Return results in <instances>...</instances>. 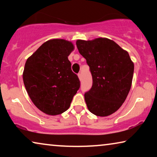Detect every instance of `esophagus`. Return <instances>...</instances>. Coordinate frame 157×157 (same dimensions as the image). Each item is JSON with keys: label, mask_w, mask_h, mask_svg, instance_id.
Here are the masks:
<instances>
[{"label": "esophagus", "mask_w": 157, "mask_h": 157, "mask_svg": "<svg viewBox=\"0 0 157 157\" xmlns=\"http://www.w3.org/2000/svg\"><path fill=\"white\" fill-rule=\"evenodd\" d=\"M78 78L79 79V80H82V75H81V73H78Z\"/></svg>", "instance_id": "34e87169"}]
</instances>
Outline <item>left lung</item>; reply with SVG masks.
Returning <instances> with one entry per match:
<instances>
[{"label":"left lung","instance_id":"obj_1","mask_svg":"<svg viewBox=\"0 0 157 157\" xmlns=\"http://www.w3.org/2000/svg\"><path fill=\"white\" fill-rule=\"evenodd\" d=\"M76 45L93 79L92 87L84 94L87 107L95 116H109L121 107L129 94L134 63L126 50L107 38L78 40Z\"/></svg>","mask_w":157,"mask_h":157}]
</instances>
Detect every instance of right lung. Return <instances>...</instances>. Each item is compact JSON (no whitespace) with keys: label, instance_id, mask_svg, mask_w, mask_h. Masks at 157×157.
Masks as SVG:
<instances>
[{"label":"right lung","instance_id":"add662e5","mask_svg":"<svg viewBox=\"0 0 157 157\" xmlns=\"http://www.w3.org/2000/svg\"><path fill=\"white\" fill-rule=\"evenodd\" d=\"M74 49L64 39L45 42L26 61L23 79L34 105L48 115L64 112L80 87L68 57Z\"/></svg>","mask_w":157,"mask_h":157}]
</instances>
